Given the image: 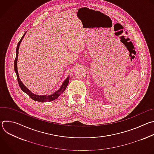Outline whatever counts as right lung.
<instances>
[{
	"label": "right lung",
	"mask_w": 154,
	"mask_h": 154,
	"mask_svg": "<svg viewBox=\"0 0 154 154\" xmlns=\"http://www.w3.org/2000/svg\"><path fill=\"white\" fill-rule=\"evenodd\" d=\"M26 33L24 34V35L23 36V37L21 38V39H20V41H19L17 46L16 48V58L14 60V70L17 75V81H18V83L19 85L20 88V89L23 90L24 92H25L26 94H27L33 100H35V101H38V102H48V101H52L54 100H55L56 99H57L60 95L63 93V91L66 88V87L68 85L69 83V77L66 79V80L63 82V83L62 84L60 89L58 90V91H57L55 93H54L52 95H49V96H39V95H36L35 94H33L29 90H28L27 88L24 85V84L22 83V82L20 81L19 77V75H18V72H17V57H18V49H19V47L20 44V42L22 41V39L24 37Z\"/></svg>",
	"instance_id": "1"
}]
</instances>
